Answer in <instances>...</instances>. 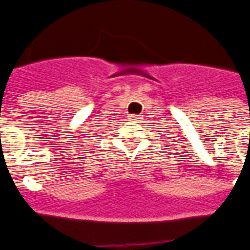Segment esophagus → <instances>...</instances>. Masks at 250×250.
Segmentation results:
<instances>
[{
    "mask_svg": "<svg viewBox=\"0 0 250 250\" xmlns=\"http://www.w3.org/2000/svg\"><path fill=\"white\" fill-rule=\"evenodd\" d=\"M137 118H138L137 114H133V116H130V120H133V121H134V120H137Z\"/></svg>",
    "mask_w": 250,
    "mask_h": 250,
    "instance_id": "1",
    "label": "esophagus"
}]
</instances>
